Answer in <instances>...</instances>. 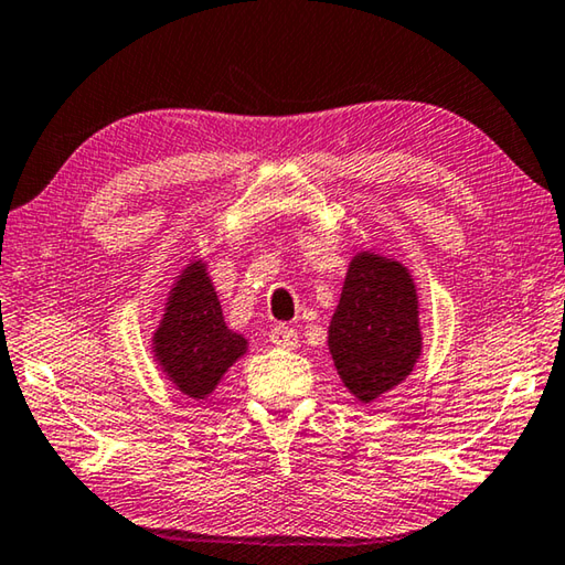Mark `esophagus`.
<instances>
[{
	"mask_svg": "<svg viewBox=\"0 0 565 565\" xmlns=\"http://www.w3.org/2000/svg\"><path fill=\"white\" fill-rule=\"evenodd\" d=\"M270 342L275 344V348L280 350H295L298 348V332H295L292 328H285V324H277V328L270 330Z\"/></svg>",
	"mask_w": 565,
	"mask_h": 565,
	"instance_id": "obj_1",
	"label": "esophagus"
}]
</instances>
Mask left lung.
<instances>
[{"label":"left lung","instance_id":"obj_1","mask_svg":"<svg viewBox=\"0 0 565 565\" xmlns=\"http://www.w3.org/2000/svg\"><path fill=\"white\" fill-rule=\"evenodd\" d=\"M328 344L344 387L364 404L407 380L422 352L419 300L407 267L374 253L354 255Z\"/></svg>","mask_w":565,"mask_h":565}]
</instances>
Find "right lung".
I'll return each mask as SVG.
<instances>
[{
  "label": "right lung",
  "instance_id": "right-lung-1",
  "mask_svg": "<svg viewBox=\"0 0 565 565\" xmlns=\"http://www.w3.org/2000/svg\"><path fill=\"white\" fill-rule=\"evenodd\" d=\"M245 350L243 334L227 330L205 263H191L178 275L153 334V354L166 377L185 397L205 399Z\"/></svg>",
  "mask_w": 565,
  "mask_h": 565
}]
</instances>
